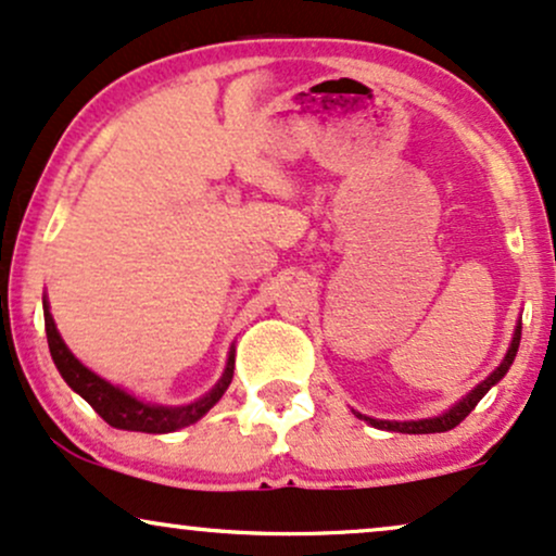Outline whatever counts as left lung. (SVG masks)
<instances>
[{"mask_svg":"<svg viewBox=\"0 0 556 556\" xmlns=\"http://www.w3.org/2000/svg\"><path fill=\"white\" fill-rule=\"evenodd\" d=\"M520 328H523V325H515V336H513V343H510V349H507V354H505V358H502V364L497 369L492 371V375L486 377L484 382L481 384H476V388L471 390V393H468L466 397H463V401H458L455 403L453 408L450 410H445V414H440V416H432V419H419V421H382V419H369V416H362V414H356L358 419H364V421H369L371 427H377V429H388V432H401V434H434V432H450V429H455L458 427V424L466 419L468 414H471V410L476 408V403L481 401V397H484L489 390L494 388V384H497L502 377L507 375V369H510V364H513V358H515V354H518V345H520Z\"/></svg>","mask_w":556,"mask_h":556,"instance_id":"1","label":"left lung"}]
</instances>
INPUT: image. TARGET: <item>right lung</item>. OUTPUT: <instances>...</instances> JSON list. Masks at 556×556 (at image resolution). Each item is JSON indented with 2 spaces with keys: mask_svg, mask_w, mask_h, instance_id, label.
<instances>
[{
  "mask_svg": "<svg viewBox=\"0 0 556 556\" xmlns=\"http://www.w3.org/2000/svg\"><path fill=\"white\" fill-rule=\"evenodd\" d=\"M43 323H46V341H49L51 358H54L59 375L64 377V382L75 390L77 395H83L85 401L93 406V410L101 416L103 421L111 424L116 429H127V432H148V434H166L176 432V429L189 427L211 410L215 403L220 401V395L226 393L228 384L233 377V349L228 354L226 371L220 377L218 384L200 397V401L187 403V406H155V403H146L140 397L129 395L127 390L116 388L98 377L96 371L83 367L72 351L64 345L62 336H59L54 317L49 312V302L43 299Z\"/></svg>",
  "mask_w": 556,
  "mask_h": 556,
  "instance_id": "add662e5",
  "label": "right lung"
}]
</instances>
